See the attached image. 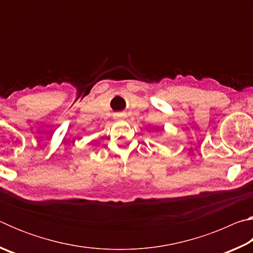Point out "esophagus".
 <instances>
[{
	"instance_id": "1",
	"label": "esophagus",
	"mask_w": 253,
	"mask_h": 253,
	"mask_svg": "<svg viewBox=\"0 0 253 253\" xmlns=\"http://www.w3.org/2000/svg\"><path fill=\"white\" fill-rule=\"evenodd\" d=\"M125 118V114L124 113H118L116 114V119H118V121H122V119Z\"/></svg>"
}]
</instances>
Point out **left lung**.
<instances>
[{
	"instance_id": "left-lung-1",
	"label": "left lung",
	"mask_w": 253,
	"mask_h": 253,
	"mask_svg": "<svg viewBox=\"0 0 253 253\" xmlns=\"http://www.w3.org/2000/svg\"><path fill=\"white\" fill-rule=\"evenodd\" d=\"M154 129H155V130H157V131H158V130H160V127H156V128H154Z\"/></svg>"
}]
</instances>
